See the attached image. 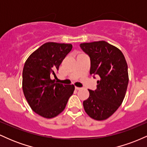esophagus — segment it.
I'll return each mask as SVG.
<instances>
[{
    "label": "esophagus",
    "mask_w": 147,
    "mask_h": 147,
    "mask_svg": "<svg viewBox=\"0 0 147 147\" xmlns=\"http://www.w3.org/2000/svg\"><path fill=\"white\" fill-rule=\"evenodd\" d=\"M81 89H82V88H79V87H75V90H81Z\"/></svg>",
    "instance_id": "34e87169"
}]
</instances>
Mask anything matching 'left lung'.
Instances as JSON below:
<instances>
[{
	"mask_svg": "<svg viewBox=\"0 0 147 147\" xmlns=\"http://www.w3.org/2000/svg\"><path fill=\"white\" fill-rule=\"evenodd\" d=\"M81 48L90 58V75L99 77L97 89L88 90L84 101V110L95 120L111 117L122 104L128 84V66L124 55L117 47L104 41L83 43Z\"/></svg>",
	"mask_w": 147,
	"mask_h": 147,
	"instance_id": "obj_1",
	"label": "left lung"
}]
</instances>
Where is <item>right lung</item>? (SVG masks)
<instances>
[{"instance_id": "right-lung-1", "label": "right lung", "mask_w": 147, "mask_h": 147, "mask_svg": "<svg viewBox=\"0 0 147 147\" xmlns=\"http://www.w3.org/2000/svg\"><path fill=\"white\" fill-rule=\"evenodd\" d=\"M72 44L48 42L30 55L23 70V94L30 108L41 117L53 118L65 109L75 90L74 85H63L52 80Z\"/></svg>"}]
</instances>
